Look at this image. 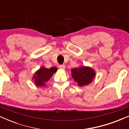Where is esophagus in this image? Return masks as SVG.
Segmentation results:
<instances>
[{
	"instance_id": "esophagus-1",
	"label": "esophagus",
	"mask_w": 129,
	"mask_h": 129,
	"mask_svg": "<svg viewBox=\"0 0 129 129\" xmlns=\"http://www.w3.org/2000/svg\"><path fill=\"white\" fill-rule=\"evenodd\" d=\"M59 68L61 70H64L65 69H66V66L65 65H60L59 66Z\"/></svg>"
}]
</instances>
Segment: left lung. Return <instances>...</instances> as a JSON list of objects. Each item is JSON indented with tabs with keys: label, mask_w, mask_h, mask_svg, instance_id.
<instances>
[{
	"label": "left lung",
	"mask_w": 129,
	"mask_h": 129,
	"mask_svg": "<svg viewBox=\"0 0 129 129\" xmlns=\"http://www.w3.org/2000/svg\"><path fill=\"white\" fill-rule=\"evenodd\" d=\"M72 76L79 87L86 86L91 84L95 77V71L88 66H81L71 70Z\"/></svg>",
	"instance_id": "8db88e82"
}]
</instances>
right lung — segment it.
<instances>
[{
  "mask_svg": "<svg viewBox=\"0 0 129 129\" xmlns=\"http://www.w3.org/2000/svg\"><path fill=\"white\" fill-rule=\"evenodd\" d=\"M57 69L55 67L50 69L42 67L35 72L33 76L32 80L35 82V85L37 87H44L46 83L52 77L53 74L57 72Z\"/></svg>",
  "mask_w": 129,
  "mask_h": 129,
  "instance_id": "obj_1",
  "label": "right lung"
}]
</instances>
